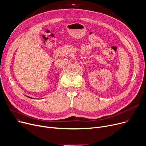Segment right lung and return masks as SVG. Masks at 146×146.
I'll list each match as a JSON object with an SVG mask.
<instances>
[{"label": "right lung", "mask_w": 146, "mask_h": 146, "mask_svg": "<svg viewBox=\"0 0 146 146\" xmlns=\"http://www.w3.org/2000/svg\"><path fill=\"white\" fill-rule=\"evenodd\" d=\"M29 98H31V97H29Z\"/></svg>", "instance_id": "1"}]
</instances>
